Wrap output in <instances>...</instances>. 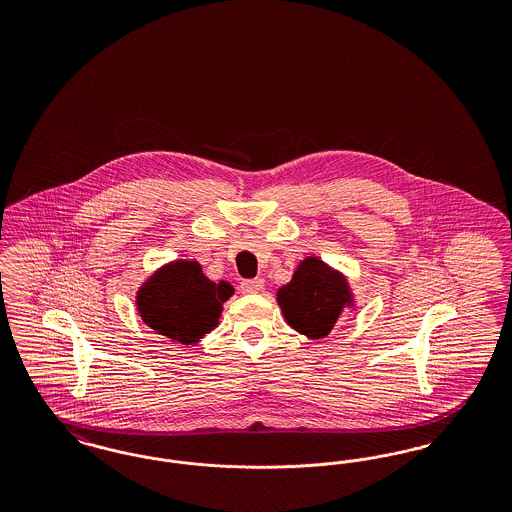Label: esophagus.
Returning a JSON list of instances; mask_svg holds the SVG:
<instances>
[{"label":"esophagus","mask_w":512,"mask_h":512,"mask_svg":"<svg viewBox=\"0 0 512 512\" xmlns=\"http://www.w3.org/2000/svg\"><path fill=\"white\" fill-rule=\"evenodd\" d=\"M240 288H242V292L247 293V295H253V293L263 292V288H265V280H263V278H253V280H244V282L240 284Z\"/></svg>","instance_id":"1"}]
</instances>
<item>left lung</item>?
I'll return each instance as SVG.
<instances>
[{
    "instance_id": "obj_1",
    "label": "left lung",
    "mask_w": 512,
    "mask_h": 512,
    "mask_svg": "<svg viewBox=\"0 0 512 512\" xmlns=\"http://www.w3.org/2000/svg\"><path fill=\"white\" fill-rule=\"evenodd\" d=\"M276 301L293 330L322 340L336 326L343 307L353 305V293L341 272L318 257H307L278 290Z\"/></svg>"
}]
</instances>
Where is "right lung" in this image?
Here are the masks:
<instances>
[{
  "instance_id": "obj_1",
  "label": "right lung",
  "mask_w": 512,
  "mask_h": 512,
  "mask_svg": "<svg viewBox=\"0 0 512 512\" xmlns=\"http://www.w3.org/2000/svg\"><path fill=\"white\" fill-rule=\"evenodd\" d=\"M232 293L228 282H211L197 261H174L147 278L136 305L157 334L192 345L219 324L222 303Z\"/></svg>"
}]
</instances>
